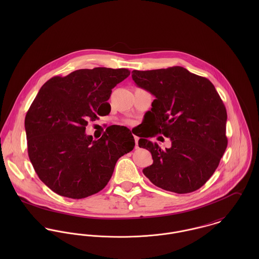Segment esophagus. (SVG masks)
<instances>
[{
	"label": "esophagus",
	"mask_w": 259,
	"mask_h": 259,
	"mask_svg": "<svg viewBox=\"0 0 259 259\" xmlns=\"http://www.w3.org/2000/svg\"><path fill=\"white\" fill-rule=\"evenodd\" d=\"M134 138H135V141H136V148H139V140H140V138L139 137H137V136H134Z\"/></svg>",
	"instance_id": "1"
}]
</instances>
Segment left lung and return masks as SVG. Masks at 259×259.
<instances>
[{"mask_svg": "<svg viewBox=\"0 0 259 259\" xmlns=\"http://www.w3.org/2000/svg\"><path fill=\"white\" fill-rule=\"evenodd\" d=\"M132 76L138 87L155 97L146 114L154 131L148 128L139 136V147L150 151L153 159L144 175L157 187L176 193L200 188L218 168L227 147V113L214 85L179 66L135 70ZM157 133L171 139L170 148L161 150L148 141Z\"/></svg>", "mask_w": 259, "mask_h": 259, "instance_id": "1", "label": "left lung"}]
</instances>
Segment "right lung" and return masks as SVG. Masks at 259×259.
Here are the masks:
<instances>
[{"instance_id":"obj_1","label":"right lung","mask_w":259,"mask_h":259,"mask_svg":"<svg viewBox=\"0 0 259 259\" xmlns=\"http://www.w3.org/2000/svg\"><path fill=\"white\" fill-rule=\"evenodd\" d=\"M131 72L95 68L54 76L39 89L25 118L30 160L39 180L54 192L79 199L102 190L117 159L135 148L132 132L111 125L93 141L89 120L111 111V90Z\"/></svg>"}]
</instances>
